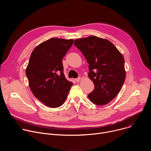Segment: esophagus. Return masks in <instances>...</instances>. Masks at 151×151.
<instances>
[{
  "mask_svg": "<svg viewBox=\"0 0 151 151\" xmlns=\"http://www.w3.org/2000/svg\"><path fill=\"white\" fill-rule=\"evenodd\" d=\"M80 80H81V78H80V77H79V78H76V79H75V81H76V82H79L80 81Z\"/></svg>",
  "mask_w": 151,
  "mask_h": 151,
  "instance_id": "obj_1",
  "label": "esophagus"
}]
</instances>
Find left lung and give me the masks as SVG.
I'll return each instance as SVG.
<instances>
[{
	"label": "left lung",
	"instance_id": "1",
	"mask_svg": "<svg viewBox=\"0 0 151 151\" xmlns=\"http://www.w3.org/2000/svg\"><path fill=\"white\" fill-rule=\"evenodd\" d=\"M74 45L89 64L88 75L95 87L88 96L90 100L100 106L109 103L125 79L123 55L111 42L95 36L76 39Z\"/></svg>",
	"mask_w": 151,
	"mask_h": 151
}]
</instances>
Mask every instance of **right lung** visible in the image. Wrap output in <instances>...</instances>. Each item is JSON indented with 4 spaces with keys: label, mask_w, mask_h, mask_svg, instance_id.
Masks as SVG:
<instances>
[{
    "label": "right lung",
    "mask_w": 151,
    "mask_h": 151,
    "mask_svg": "<svg viewBox=\"0 0 151 151\" xmlns=\"http://www.w3.org/2000/svg\"><path fill=\"white\" fill-rule=\"evenodd\" d=\"M73 42V39L51 38L37 45L31 54L26 69L30 88L50 107L61 106L73 85L65 78L62 63Z\"/></svg>",
    "instance_id": "add662e5"
}]
</instances>
